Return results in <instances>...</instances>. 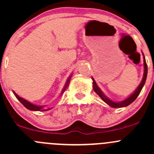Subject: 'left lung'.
<instances>
[{
    "label": "left lung",
    "instance_id": "left-lung-1",
    "mask_svg": "<svg viewBox=\"0 0 154 154\" xmlns=\"http://www.w3.org/2000/svg\"><path fill=\"white\" fill-rule=\"evenodd\" d=\"M143 55L144 58V73H143V79H142L141 83L140 84V85L138 86V87H137L136 90H135L134 92L130 96H128L127 98H125V100H122V101L115 102V101H113V100H110L108 97H106L105 95H104L101 90H100V89L98 87V86L97 85L96 82H95V81L94 80L93 78H92V81H93L94 91H95L97 95L100 96V98H101L106 103L108 104L109 106L112 107V108H121V107H125L127 106L130 105L132 102L134 101V100H136L137 97H138V95H140L144 84L145 83V81H146V79H147V74H148V66H147L146 62H145V56H144L143 54Z\"/></svg>",
    "mask_w": 154,
    "mask_h": 154
}]
</instances>
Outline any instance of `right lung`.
Wrapping results in <instances>:
<instances>
[{"instance_id":"1","label":"right lung","mask_w":154,"mask_h":154,"mask_svg":"<svg viewBox=\"0 0 154 154\" xmlns=\"http://www.w3.org/2000/svg\"><path fill=\"white\" fill-rule=\"evenodd\" d=\"M71 76H72V75H70V77H69L68 79H67V82H66V84H65V85H64L63 90H62V92H61V95H62V93H63V92H64L65 89L67 88V87H68L69 84H70V82ZM13 93H14V95H15V97L18 99V100H19V101L20 102V103H22L23 105L26 109H29V110H31V111H39V112H42V111H47V110L51 109V108L48 109H43L44 108L43 106L35 105V104H34V103H31V102L28 101V100H25V99L23 98V97H20L19 95H18L15 92H14V91H13Z\"/></svg>"}]
</instances>
